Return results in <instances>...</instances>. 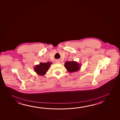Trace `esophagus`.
<instances>
[{
    "label": "esophagus",
    "mask_w": 120,
    "mask_h": 120,
    "mask_svg": "<svg viewBox=\"0 0 120 120\" xmlns=\"http://www.w3.org/2000/svg\"><path fill=\"white\" fill-rule=\"evenodd\" d=\"M56 63H60V61H56Z\"/></svg>",
    "instance_id": "34e87169"
}]
</instances>
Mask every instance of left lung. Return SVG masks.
Listing matches in <instances>:
<instances>
[{
    "mask_svg": "<svg viewBox=\"0 0 120 120\" xmlns=\"http://www.w3.org/2000/svg\"><path fill=\"white\" fill-rule=\"evenodd\" d=\"M64 66L67 71L70 73L78 71L81 68V65L79 63L75 61H66L64 64Z\"/></svg>",
    "mask_w": 120,
    "mask_h": 120,
    "instance_id": "obj_1",
    "label": "left lung"
}]
</instances>
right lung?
Returning <instances> with one entry per match:
<instances>
[{
	"label": "right lung",
	"mask_w": 120,
	"mask_h": 120,
	"mask_svg": "<svg viewBox=\"0 0 120 120\" xmlns=\"http://www.w3.org/2000/svg\"><path fill=\"white\" fill-rule=\"evenodd\" d=\"M52 63L48 62L47 63H40L39 65L35 66L34 70L38 75H44L49 70Z\"/></svg>",
	"instance_id": "right-lung-1"
}]
</instances>
